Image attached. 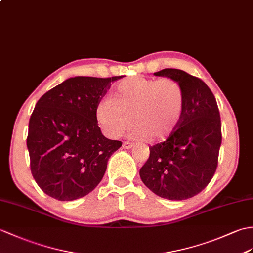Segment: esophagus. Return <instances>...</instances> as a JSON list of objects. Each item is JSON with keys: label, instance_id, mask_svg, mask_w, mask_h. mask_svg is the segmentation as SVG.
I'll return each instance as SVG.
<instances>
[{"label": "esophagus", "instance_id": "34e87169", "mask_svg": "<svg viewBox=\"0 0 253 253\" xmlns=\"http://www.w3.org/2000/svg\"><path fill=\"white\" fill-rule=\"evenodd\" d=\"M132 146H133V144L130 143V142H124V143H123V149L129 150V149H131Z\"/></svg>", "mask_w": 253, "mask_h": 253}]
</instances>
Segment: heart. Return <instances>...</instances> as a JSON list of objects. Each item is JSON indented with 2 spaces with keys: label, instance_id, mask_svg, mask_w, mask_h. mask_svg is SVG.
<instances>
[{
  "label": "heart",
  "instance_id": "obj_1",
  "mask_svg": "<svg viewBox=\"0 0 253 253\" xmlns=\"http://www.w3.org/2000/svg\"><path fill=\"white\" fill-rule=\"evenodd\" d=\"M185 111V95L173 80L130 76L117 84L113 98L98 102L95 116L103 132L119 138L132 124L131 137L162 141L177 130Z\"/></svg>",
  "mask_w": 253,
  "mask_h": 253
}]
</instances>
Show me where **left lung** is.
Returning a JSON list of instances; mask_svg holds the SVG:
<instances>
[{
    "label": "left lung",
    "instance_id": "8db88e82",
    "mask_svg": "<svg viewBox=\"0 0 253 253\" xmlns=\"http://www.w3.org/2000/svg\"><path fill=\"white\" fill-rule=\"evenodd\" d=\"M154 75L178 82L185 95V111L177 130L151 146L140 178L156 195L184 201L208 185L218 166L222 141L219 108L201 79L179 69H164Z\"/></svg>",
    "mask_w": 253,
    "mask_h": 253
}]
</instances>
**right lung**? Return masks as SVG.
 I'll list each match as a JSON object with an SVG mask.
<instances>
[{"mask_svg":"<svg viewBox=\"0 0 253 253\" xmlns=\"http://www.w3.org/2000/svg\"><path fill=\"white\" fill-rule=\"evenodd\" d=\"M121 78H70L35 104L27 148L33 178L48 196L74 201L102 180L110 156L122 142L103 136L95 110L111 83Z\"/></svg>","mask_w":253,"mask_h":253,"instance_id":"add662e5","label":"right lung"}]
</instances>
